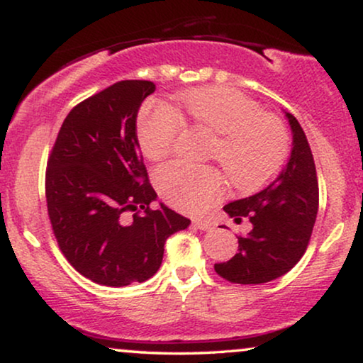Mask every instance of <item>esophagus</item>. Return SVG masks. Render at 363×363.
I'll use <instances>...</instances> for the list:
<instances>
[{
    "instance_id": "obj_1",
    "label": "esophagus",
    "mask_w": 363,
    "mask_h": 363,
    "mask_svg": "<svg viewBox=\"0 0 363 363\" xmlns=\"http://www.w3.org/2000/svg\"><path fill=\"white\" fill-rule=\"evenodd\" d=\"M193 225H195L198 230H201V231H211L213 228H215L210 221H205V220H198V221L193 223Z\"/></svg>"
}]
</instances>
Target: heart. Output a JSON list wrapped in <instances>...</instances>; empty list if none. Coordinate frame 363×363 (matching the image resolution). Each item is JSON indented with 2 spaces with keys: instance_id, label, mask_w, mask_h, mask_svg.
I'll return each mask as SVG.
<instances>
[{
  "instance_id": "b5f03b06",
  "label": "heart",
  "mask_w": 363,
  "mask_h": 363,
  "mask_svg": "<svg viewBox=\"0 0 363 363\" xmlns=\"http://www.w3.org/2000/svg\"><path fill=\"white\" fill-rule=\"evenodd\" d=\"M191 130L211 133L208 157L215 158L233 185L250 188L279 170L287 157V133L276 117L261 113L245 94L228 87L195 89L183 97ZM183 132L178 113L162 102H148L138 117L137 137L150 160L168 157ZM163 200L186 213H200L223 193L210 167L170 162L155 172Z\"/></svg>"
}]
</instances>
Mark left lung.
I'll use <instances>...</instances> for the list:
<instances>
[{
    "label": "left lung",
    "mask_w": 363,
    "mask_h": 363,
    "mask_svg": "<svg viewBox=\"0 0 363 363\" xmlns=\"http://www.w3.org/2000/svg\"><path fill=\"white\" fill-rule=\"evenodd\" d=\"M286 117L292 130L286 167L261 191L223 208L236 223L247 218L252 226L246 236H238L236 255L215 264L218 276L235 284L277 279L299 262L309 245L319 210L315 163L297 118L289 112Z\"/></svg>",
    "instance_id": "obj_1"
}]
</instances>
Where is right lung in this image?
<instances>
[{"mask_svg": "<svg viewBox=\"0 0 363 363\" xmlns=\"http://www.w3.org/2000/svg\"><path fill=\"white\" fill-rule=\"evenodd\" d=\"M150 81H121L77 104L48 158V215L59 250L92 282L123 287L155 274L168 236L190 220L160 203L137 138Z\"/></svg>", "mask_w": 363, "mask_h": 363, "instance_id": "add662e5", "label": "right lung"}]
</instances>
